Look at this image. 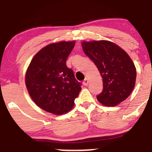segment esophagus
<instances>
[{"label": "esophagus", "instance_id": "esophagus-1", "mask_svg": "<svg viewBox=\"0 0 152 152\" xmlns=\"http://www.w3.org/2000/svg\"><path fill=\"white\" fill-rule=\"evenodd\" d=\"M83 85L85 86H87V85H88V79H87V78H86L85 80L83 81Z\"/></svg>", "mask_w": 152, "mask_h": 152}]
</instances>
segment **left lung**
<instances>
[{
  "instance_id": "8db88e82",
  "label": "left lung",
  "mask_w": 152,
  "mask_h": 152,
  "mask_svg": "<svg viewBox=\"0 0 152 152\" xmlns=\"http://www.w3.org/2000/svg\"><path fill=\"white\" fill-rule=\"evenodd\" d=\"M85 53L96 64L103 79V90L97 99L105 106H115L131 94L136 80V68L120 47L106 40L83 42Z\"/></svg>"
}]
</instances>
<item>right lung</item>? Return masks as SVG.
<instances>
[{
    "label": "right lung",
    "instance_id": "1",
    "mask_svg": "<svg viewBox=\"0 0 152 152\" xmlns=\"http://www.w3.org/2000/svg\"><path fill=\"white\" fill-rule=\"evenodd\" d=\"M75 42L52 43L33 57L26 75V85L32 100L55 115L70 111L82 90L66 60Z\"/></svg>",
    "mask_w": 152,
    "mask_h": 152
}]
</instances>
